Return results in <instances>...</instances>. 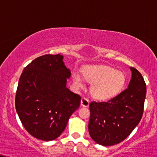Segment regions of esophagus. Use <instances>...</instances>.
<instances>
[{"label": "esophagus", "mask_w": 157, "mask_h": 157, "mask_svg": "<svg viewBox=\"0 0 157 157\" xmlns=\"http://www.w3.org/2000/svg\"><path fill=\"white\" fill-rule=\"evenodd\" d=\"M81 105L83 107H88L89 106V101L86 97H83L81 99Z\"/></svg>", "instance_id": "34e87169"}]
</instances>
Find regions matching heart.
<instances>
[{
  "mask_svg": "<svg viewBox=\"0 0 157 157\" xmlns=\"http://www.w3.org/2000/svg\"><path fill=\"white\" fill-rule=\"evenodd\" d=\"M83 77L93 83L91 94L94 97L106 100L118 94L124 88L126 77L122 71L108 67H98L83 71ZM75 82L78 87L83 86V82L78 75L75 76Z\"/></svg>",
  "mask_w": 157,
  "mask_h": 157,
  "instance_id": "heart-1",
  "label": "heart"
}]
</instances>
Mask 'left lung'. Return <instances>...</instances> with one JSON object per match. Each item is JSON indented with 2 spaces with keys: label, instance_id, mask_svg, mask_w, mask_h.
<instances>
[{
  "label": "left lung",
  "instance_id": "obj_1",
  "mask_svg": "<svg viewBox=\"0 0 157 157\" xmlns=\"http://www.w3.org/2000/svg\"><path fill=\"white\" fill-rule=\"evenodd\" d=\"M130 69L132 79L126 89L107 101L90 103L88 131L98 144L109 146L122 142L142 118L146 85L137 69Z\"/></svg>",
  "mask_w": 157,
  "mask_h": 157
}]
</instances>
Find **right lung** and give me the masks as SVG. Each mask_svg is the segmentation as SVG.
<instances>
[{"label":"right lung","instance_id":"add662e5","mask_svg":"<svg viewBox=\"0 0 157 157\" xmlns=\"http://www.w3.org/2000/svg\"><path fill=\"white\" fill-rule=\"evenodd\" d=\"M71 71L59 54L38 57L24 68L15 108L25 129L36 138L53 140L61 135L81 97L66 87Z\"/></svg>","mask_w":157,"mask_h":157}]
</instances>
